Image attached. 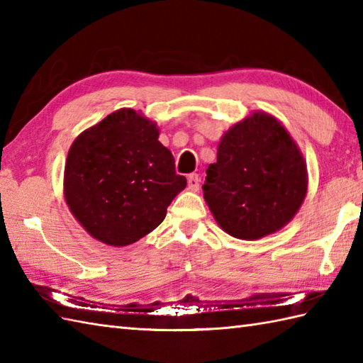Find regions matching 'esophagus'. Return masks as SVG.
<instances>
[{"label": "esophagus", "mask_w": 363, "mask_h": 363, "mask_svg": "<svg viewBox=\"0 0 363 363\" xmlns=\"http://www.w3.org/2000/svg\"><path fill=\"white\" fill-rule=\"evenodd\" d=\"M187 181H189V189L190 190H198L199 189V174H196V173H191V174H189V177H187Z\"/></svg>", "instance_id": "1"}]
</instances>
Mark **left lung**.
Returning <instances> with one entry per match:
<instances>
[{
    "mask_svg": "<svg viewBox=\"0 0 363 363\" xmlns=\"http://www.w3.org/2000/svg\"><path fill=\"white\" fill-rule=\"evenodd\" d=\"M206 173L204 199L215 221L242 240L282 229L307 194L303 152L267 112H254L225 133Z\"/></svg>",
    "mask_w": 363,
    "mask_h": 363,
    "instance_id": "left-lung-1",
    "label": "left lung"
}]
</instances>
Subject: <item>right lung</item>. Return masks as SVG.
<instances>
[{"label":"right lung","instance_id":"obj_1","mask_svg":"<svg viewBox=\"0 0 363 363\" xmlns=\"http://www.w3.org/2000/svg\"><path fill=\"white\" fill-rule=\"evenodd\" d=\"M156 123L120 109L84 130L68 151L64 196L87 233L126 246L156 229L187 179L159 140Z\"/></svg>","mask_w":363,"mask_h":363}]
</instances>
